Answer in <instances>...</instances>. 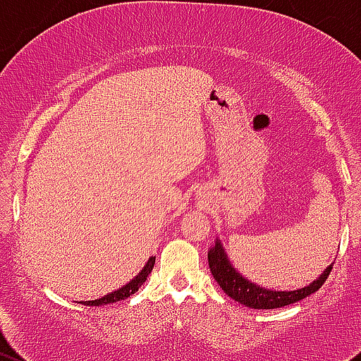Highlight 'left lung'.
Masks as SVG:
<instances>
[{"instance_id":"8db88e82","label":"left lung","mask_w":361,"mask_h":361,"mask_svg":"<svg viewBox=\"0 0 361 361\" xmlns=\"http://www.w3.org/2000/svg\"><path fill=\"white\" fill-rule=\"evenodd\" d=\"M207 262H209L211 274L216 279L220 288L224 290L228 297L234 298L235 302H239V304L251 309H276L295 304V302L309 297L311 293L318 292V290L322 288L323 283L326 281V278H329L330 271H332V265H329L316 281L304 286V288L293 290V292H276V290L262 288V286L255 285V283L243 278V276L232 267V264L227 258V253H225L224 246H221V243L218 241V239L216 243H214L213 248L209 250V253H207Z\"/></svg>"}]
</instances>
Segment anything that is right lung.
I'll return each instance as SVG.
<instances>
[{
    "mask_svg": "<svg viewBox=\"0 0 361 361\" xmlns=\"http://www.w3.org/2000/svg\"><path fill=\"white\" fill-rule=\"evenodd\" d=\"M154 265H155V257H150V260H148L147 265H145V267L141 269L140 274H137L136 278L133 279V281L127 283L126 286H122V288L115 290V292L104 295V297L97 298V300L82 302V304H87V305H106V304H113V302H118V300H123V298L130 297V295L136 293L137 290L141 288V285H143V283L147 281L148 274H150V272H152Z\"/></svg>",
    "mask_w": 361,
    "mask_h": 361,
    "instance_id": "add662e5",
    "label": "right lung"
}]
</instances>
